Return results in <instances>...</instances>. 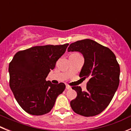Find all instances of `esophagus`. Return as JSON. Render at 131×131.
I'll return each instance as SVG.
<instances>
[{"label":"esophagus","mask_w":131,"mask_h":131,"mask_svg":"<svg viewBox=\"0 0 131 131\" xmlns=\"http://www.w3.org/2000/svg\"><path fill=\"white\" fill-rule=\"evenodd\" d=\"M71 87L70 86H69V85H68V84H66V89L67 90H69V89H71Z\"/></svg>","instance_id":"esophagus-1"}]
</instances>
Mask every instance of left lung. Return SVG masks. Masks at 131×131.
<instances>
[{"mask_svg": "<svg viewBox=\"0 0 131 131\" xmlns=\"http://www.w3.org/2000/svg\"><path fill=\"white\" fill-rule=\"evenodd\" d=\"M68 51L83 54L84 63L79 77L89 79L86 91H82L81 86L72 87L77 96L70 102L71 108L83 116L100 114L112 101L119 84L120 68L115 54L91 39L71 43Z\"/></svg>", "mask_w": 131, "mask_h": 131, "instance_id": "1", "label": "left lung"}]
</instances>
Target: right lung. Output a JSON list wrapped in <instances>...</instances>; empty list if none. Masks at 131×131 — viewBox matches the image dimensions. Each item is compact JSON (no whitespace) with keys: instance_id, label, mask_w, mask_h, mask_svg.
I'll return each mask as SVG.
<instances>
[{"instance_id":"right-lung-1","label":"right lung","mask_w":131,"mask_h":131,"mask_svg":"<svg viewBox=\"0 0 131 131\" xmlns=\"http://www.w3.org/2000/svg\"><path fill=\"white\" fill-rule=\"evenodd\" d=\"M68 45L31 47L18 52L10 62V87L16 101L27 113L42 115L50 112L57 97L65 90L63 83L54 84L46 78Z\"/></svg>"}]
</instances>
